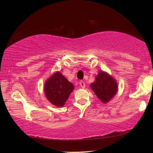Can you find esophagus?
<instances>
[{
	"label": "esophagus",
	"instance_id": "34e87169",
	"mask_svg": "<svg viewBox=\"0 0 153 153\" xmlns=\"http://www.w3.org/2000/svg\"><path fill=\"white\" fill-rule=\"evenodd\" d=\"M79 85H80V86H81V88H85V86H86V84H85V82L84 81H80Z\"/></svg>",
	"mask_w": 153,
	"mask_h": 153
}]
</instances>
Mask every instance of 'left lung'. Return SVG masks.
Segmentation results:
<instances>
[{
    "mask_svg": "<svg viewBox=\"0 0 153 153\" xmlns=\"http://www.w3.org/2000/svg\"><path fill=\"white\" fill-rule=\"evenodd\" d=\"M90 86L97 97L104 103L109 101L117 90V84L115 80L103 71L99 72L96 77V82L92 83Z\"/></svg>",
    "mask_w": 153,
    "mask_h": 153,
    "instance_id": "1",
    "label": "left lung"
}]
</instances>
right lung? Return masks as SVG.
Segmentation results:
<instances>
[{
  "instance_id": "obj_1",
  "label": "right lung",
  "mask_w": 153,
  "mask_h": 153,
  "mask_svg": "<svg viewBox=\"0 0 153 153\" xmlns=\"http://www.w3.org/2000/svg\"><path fill=\"white\" fill-rule=\"evenodd\" d=\"M74 86L60 72L53 75L45 85V92L52 104L61 107L73 91Z\"/></svg>"
}]
</instances>
